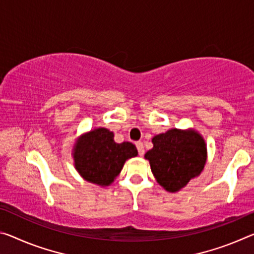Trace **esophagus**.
<instances>
[{
  "label": "esophagus",
  "mask_w": 254,
  "mask_h": 254,
  "mask_svg": "<svg viewBox=\"0 0 254 254\" xmlns=\"http://www.w3.org/2000/svg\"><path fill=\"white\" fill-rule=\"evenodd\" d=\"M135 146H136V149H138V152L140 156H142L144 154V148H143V144L141 141H138L135 142Z\"/></svg>",
  "instance_id": "1"
}]
</instances>
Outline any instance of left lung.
<instances>
[{
	"label": "left lung",
	"mask_w": 254,
	"mask_h": 254,
	"mask_svg": "<svg viewBox=\"0 0 254 254\" xmlns=\"http://www.w3.org/2000/svg\"><path fill=\"white\" fill-rule=\"evenodd\" d=\"M154 148L144 157L152 174L165 190L176 192L202 172L207 148L202 136L194 131L178 128L154 136Z\"/></svg>",
	"instance_id": "left-lung-1"
}]
</instances>
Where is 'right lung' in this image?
<instances>
[{
	"instance_id": "right-lung-1",
	"label": "right lung",
	"mask_w": 254,
	"mask_h": 254,
	"mask_svg": "<svg viewBox=\"0 0 254 254\" xmlns=\"http://www.w3.org/2000/svg\"><path fill=\"white\" fill-rule=\"evenodd\" d=\"M74 165L88 182L110 185L128 158L138 155L133 143L114 141V134L104 127L83 135L75 144Z\"/></svg>"
}]
</instances>
